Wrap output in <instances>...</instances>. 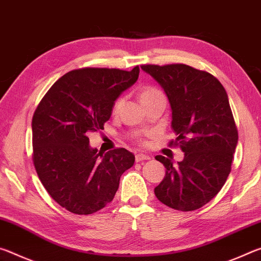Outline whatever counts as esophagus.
Returning <instances> with one entry per match:
<instances>
[{"mask_svg": "<svg viewBox=\"0 0 261 261\" xmlns=\"http://www.w3.org/2000/svg\"><path fill=\"white\" fill-rule=\"evenodd\" d=\"M148 155H146V154H137L136 155V161L139 162V161H144V160H149Z\"/></svg>", "mask_w": 261, "mask_h": 261, "instance_id": "1", "label": "esophagus"}]
</instances>
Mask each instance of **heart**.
<instances>
[{
	"mask_svg": "<svg viewBox=\"0 0 261 261\" xmlns=\"http://www.w3.org/2000/svg\"><path fill=\"white\" fill-rule=\"evenodd\" d=\"M138 95H139L140 103L143 105L144 107H146V106L155 102V101H158V100H166V96L161 91H159L158 88H154L151 86L141 88ZM121 103H122V99H117L116 102H115V105H114L115 112H116V110H118V108L121 107Z\"/></svg>",
	"mask_w": 261,
	"mask_h": 261,
	"instance_id": "obj_1",
	"label": "heart"
}]
</instances>
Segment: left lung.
<instances>
[{
	"label": "left lung",
	"mask_w": 261,
	"mask_h": 261,
	"mask_svg": "<svg viewBox=\"0 0 261 261\" xmlns=\"http://www.w3.org/2000/svg\"><path fill=\"white\" fill-rule=\"evenodd\" d=\"M165 91L171 108V129L184 152L182 161L156 155L166 176L154 189L162 204L189 212L219 193L231 170L238 134L228 94L218 79L185 64L141 65Z\"/></svg>",
	"instance_id": "obj_1"
}]
</instances>
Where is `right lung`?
I'll list each match as a JSON object with an SVG mask.
<instances>
[{
	"instance_id": "1",
	"label": "right lung",
	"mask_w": 261,
	"mask_h": 261,
	"mask_svg": "<svg viewBox=\"0 0 261 261\" xmlns=\"http://www.w3.org/2000/svg\"><path fill=\"white\" fill-rule=\"evenodd\" d=\"M139 76V67L84 68L62 76L35 109L33 162L47 192L74 214L95 213L114 199L120 178L135 163L125 148L107 153L90 146L103 129L115 101Z\"/></svg>"
}]
</instances>
